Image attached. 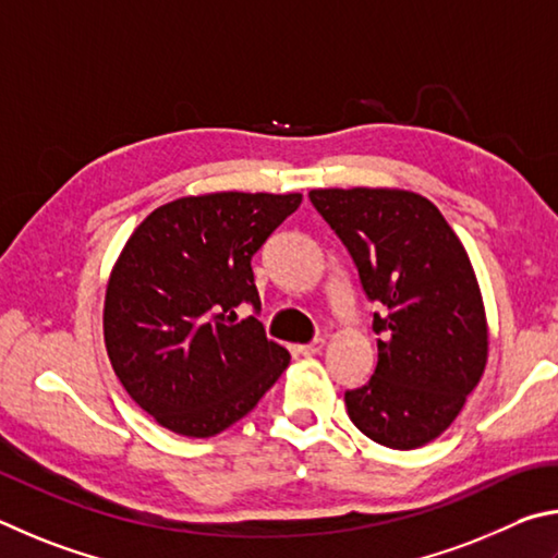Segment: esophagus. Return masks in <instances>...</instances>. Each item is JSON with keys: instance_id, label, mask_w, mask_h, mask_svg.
<instances>
[{"instance_id": "34e87169", "label": "esophagus", "mask_w": 558, "mask_h": 558, "mask_svg": "<svg viewBox=\"0 0 558 558\" xmlns=\"http://www.w3.org/2000/svg\"><path fill=\"white\" fill-rule=\"evenodd\" d=\"M324 345H326V340L324 338H316V340H311V343H306V345H296V353L308 357V355L320 353V350H324Z\"/></svg>"}]
</instances>
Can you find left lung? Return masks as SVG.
Instances as JSON below:
<instances>
[{"label": "left lung", "instance_id": "8db88e82", "mask_svg": "<svg viewBox=\"0 0 558 558\" xmlns=\"http://www.w3.org/2000/svg\"><path fill=\"white\" fill-rule=\"evenodd\" d=\"M353 257L375 314L377 367L348 389V416L397 451L441 436L461 414L487 363V320L473 264L424 195L399 189L308 193Z\"/></svg>", "mask_w": 558, "mask_h": 558}]
</instances>
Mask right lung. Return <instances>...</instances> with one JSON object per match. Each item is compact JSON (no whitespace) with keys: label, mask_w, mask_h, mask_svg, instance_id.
<instances>
[{"label":"right lung","mask_w":558,"mask_h":558,"mask_svg":"<svg viewBox=\"0 0 558 558\" xmlns=\"http://www.w3.org/2000/svg\"><path fill=\"white\" fill-rule=\"evenodd\" d=\"M301 193H208L156 208L107 281L105 345L114 375L163 428L210 438L240 422L289 365L264 336L252 257Z\"/></svg>","instance_id":"1"}]
</instances>
